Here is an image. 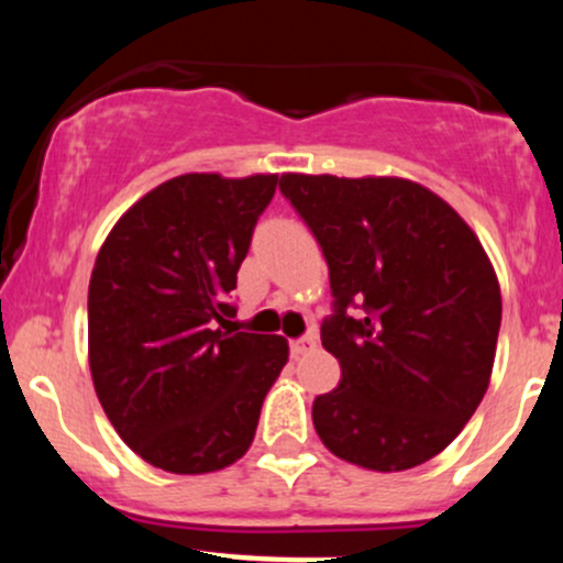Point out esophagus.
<instances>
[{"label":"esophagus","instance_id":"obj_1","mask_svg":"<svg viewBox=\"0 0 563 563\" xmlns=\"http://www.w3.org/2000/svg\"><path fill=\"white\" fill-rule=\"evenodd\" d=\"M314 344H318V333H303L301 339H294L290 341V354H294V357H299V354H303V352H309V349H312Z\"/></svg>","mask_w":563,"mask_h":563}]
</instances>
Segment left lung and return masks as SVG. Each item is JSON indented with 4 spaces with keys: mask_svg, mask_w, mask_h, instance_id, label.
I'll use <instances>...</instances> for the list:
<instances>
[{
    "mask_svg": "<svg viewBox=\"0 0 563 563\" xmlns=\"http://www.w3.org/2000/svg\"><path fill=\"white\" fill-rule=\"evenodd\" d=\"M280 192L331 275L320 339L341 380L312 402L314 431L363 468L421 466L461 434L493 373L503 303L479 238L410 179L283 174Z\"/></svg>",
    "mask_w": 563,
    "mask_h": 563,
    "instance_id": "1",
    "label": "left lung"
}]
</instances>
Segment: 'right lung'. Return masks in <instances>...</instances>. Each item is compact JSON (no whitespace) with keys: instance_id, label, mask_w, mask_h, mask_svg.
Masks as SVG:
<instances>
[{"instance_id":"right-lung-1","label":"right lung","mask_w":563,"mask_h":563,"mask_svg":"<svg viewBox=\"0 0 563 563\" xmlns=\"http://www.w3.org/2000/svg\"><path fill=\"white\" fill-rule=\"evenodd\" d=\"M277 174H183L140 198L97 254L89 367L119 437L151 466L209 474L245 455L288 360L283 335L222 331Z\"/></svg>"}]
</instances>
